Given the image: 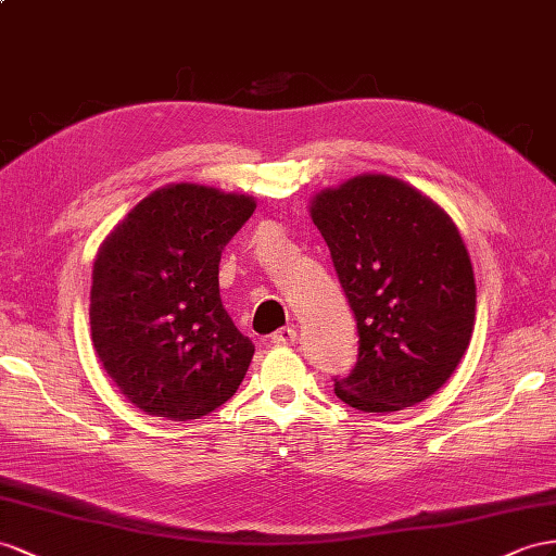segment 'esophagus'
I'll list each match as a JSON object with an SVG mask.
<instances>
[{
	"instance_id": "esophagus-1",
	"label": "esophagus",
	"mask_w": 556,
	"mask_h": 556,
	"mask_svg": "<svg viewBox=\"0 0 556 556\" xmlns=\"http://www.w3.org/2000/svg\"><path fill=\"white\" fill-rule=\"evenodd\" d=\"M273 343L275 345H281V348H287V345H293L295 343V329H279V331H275L273 333Z\"/></svg>"
}]
</instances>
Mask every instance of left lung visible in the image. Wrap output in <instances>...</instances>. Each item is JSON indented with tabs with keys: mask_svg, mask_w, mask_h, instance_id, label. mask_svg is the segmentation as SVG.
I'll use <instances>...</instances> for the list:
<instances>
[{
	"mask_svg": "<svg viewBox=\"0 0 556 556\" xmlns=\"http://www.w3.org/2000/svg\"><path fill=\"white\" fill-rule=\"evenodd\" d=\"M357 317L359 357L336 396L392 414L432 396L475 331L472 261L453 218L414 185L359 174L309 199Z\"/></svg>",
	"mask_w": 556,
	"mask_h": 556,
	"instance_id": "obj_1",
	"label": "left lung"
}]
</instances>
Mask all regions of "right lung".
I'll return each mask as SVG.
<instances>
[{
    "label": "right lung",
    "instance_id": "obj_1",
    "mask_svg": "<svg viewBox=\"0 0 556 556\" xmlns=\"http://www.w3.org/2000/svg\"><path fill=\"white\" fill-rule=\"evenodd\" d=\"M255 199L199 182L150 192L98 247L89 324L98 359L142 414L197 420L253 359L220 303L218 265Z\"/></svg>",
    "mask_w": 556,
    "mask_h": 556
}]
</instances>
